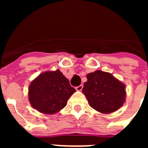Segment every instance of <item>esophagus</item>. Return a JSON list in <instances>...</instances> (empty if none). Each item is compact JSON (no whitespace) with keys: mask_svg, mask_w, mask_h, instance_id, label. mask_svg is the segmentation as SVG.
<instances>
[{"mask_svg":"<svg viewBox=\"0 0 148 148\" xmlns=\"http://www.w3.org/2000/svg\"><path fill=\"white\" fill-rule=\"evenodd\" d=\"M82 88H83V85L82 84H81V85L78 86V87H75V90H77V91H81V90H82Z\"/></svg>","mask_w":148,"mask_h":148,"instance_id":"34e87169","label":"esophagus"}]
</instances>
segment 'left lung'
Instances as JSON below:
<instances>
[{"label":"left lung","instance_id":"obj_1","mask_svg":"<svg viewBox=\"0 0 148 148\" xmlns=\"http://www.w3.org/2000/svg\"><path fill=\"white\" fill-rule=\"evenodd\" d=\"M82 92L91 108L102 113L119 109L125 101V86L110 73L96 70L87 74Z\"/></svg>","mask_w":148,"mask_h":148}]
</instances>
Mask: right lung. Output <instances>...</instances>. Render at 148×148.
<instances>
[{"label": "right lung", "mask_w": 148, "mask_h": 148, "mask_svg": "<svg viewBox=\"0 0 148 148\" xmlns=\"http://www.w3.org/2000/svg\"><path fill=\"white\" fill-rule=\"evenodd\" d=\"M75 92L70 82L58 70L47 71L34 79L29 88L31 105L40 113L53 114L66 105L67 100Z\"/></svg>", "instance_id": "right-lung-1"}]
</instances>
